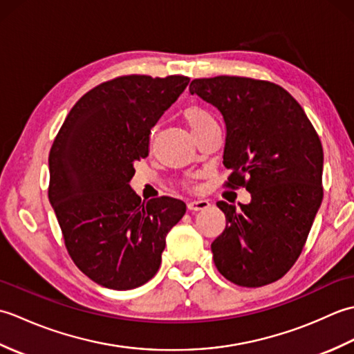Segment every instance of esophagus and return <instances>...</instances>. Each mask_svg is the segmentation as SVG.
<instances>
[{
	"mask_svg": "<svg viewBox=\"0 0 354 354\" xmlns=\"http://www.w3.org/2000/svg\"><path fill=\"white\" fill-rule=\"evenodd\" d=\"M187 207H189L190 212H201V209H207L209 207V202L208 201H192L187 204Z\"/></svg>",
	"mask_w": 354,
	"mask_h": 354,
	"instance_id": "1",
	"label": "esophagus"
}]
</instances>
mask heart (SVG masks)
Instances as JSON below:
<instances>
[{"instance_id":"1","label":"heart","mask_w":354,"mask_h":354,"mask_svg":"<svg viewBox=\"0 0 354 354\" xmlns=\"http://www.w3.org/2000/svg\"><path fill=\"white\" fill-rule=\"evenodd\" d=\"M184 118H185V122L189 123L190 129L193 131L194 135L199 133L202 129H205L208 124L214 123V118L209 117L204 109H201L198 106L185 108Z\"/></svg>"}]
</instances>
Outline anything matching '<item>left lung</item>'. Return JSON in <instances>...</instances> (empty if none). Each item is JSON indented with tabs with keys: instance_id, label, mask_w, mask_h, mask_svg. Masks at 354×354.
Returning a JSON list of instances; mask_svg holds the SVG:
<instances>
[{
	"instance_id": "1",
	"label": "left lung",
	"mask_w": 354,
	"mask_h": 354,
	"mask_svg": "<svg viewBox=\"0 0 354 354\" xmlns=\"http://www.w3.org/2000/svg\"><path fill=\"white\" fill-rule=\"evenodd\" d=\"M190 93L227 126V187L250 204L219 201L227 227L212 243L217 270L237 286L274 283L295 265L322 202L324 152L304 109L280 85L251 77L194 79Z\"/></svg>"
}]
</instances>
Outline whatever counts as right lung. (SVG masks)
Returning <instances> with one entry per match:
<instances>
[{
	"instance_id": "obj_1",
	"label": "right lung",
	"mask_w": 354,
	"mask_h": 354,
	"mask_svg": "<svg viewBox=\"0 0 354 354\" xmlns=\"http://www.w3.org/2000/svg\"><path fill=\"white\" fill-rule=\"evenodd\" d=\"M185 76H120L82 95L48 155V199L71 260L97 284L129 290L161 265L183 201L141 202L129 181L149 155L150 129L189 85Z\"/></svg>"
}]
</instances>
